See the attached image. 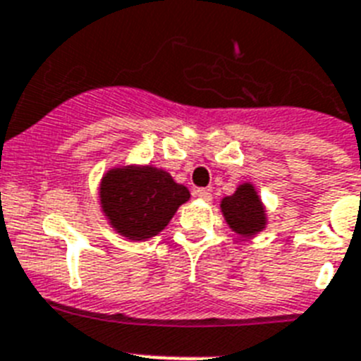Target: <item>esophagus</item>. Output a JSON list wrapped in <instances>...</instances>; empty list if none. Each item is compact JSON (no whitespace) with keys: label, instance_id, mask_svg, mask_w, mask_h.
Here are the masks:
<instances>
[{"label":"esophagus","instance_id":"obj_1","mask_svg":"<svg viewBox=\"0 0 361 361\" xmlns=\"http://www.w3.org/2000/svg\"><path fill=\"white\" fill-rule=\"evenodd\" d=\"M195 195L199 197V199H202V201H210L212 199V193L208 192V190H204V188H197Z\"/></svg>","mask_w":361,"mask_h":361}]
</instances>
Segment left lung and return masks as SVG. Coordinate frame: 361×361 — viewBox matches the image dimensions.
Instances as JSON below:
<instances>
[{"instance_id": "obj_1", "label": "left lung", "mask_w": 361, "mask_h": 361, "mask_svg": "<svg viewBox=\"0 0 361 361\" xmlns=\"http://www.w3.org/2000/svg\"><path fill=\"white\" fill-rule=\"evenodd\" d=\"M221 210L228 226L243 237L255 235L263 230L267 223L264 208L252 184H241L233 195L224 197Z\"/></svg>"}]
</instances>
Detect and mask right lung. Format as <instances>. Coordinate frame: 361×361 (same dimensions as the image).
I'll list each match as a JSON object with an SVG mask.
<instances>
[{
    "label": "right lung",
    "mask_w": 361,
    "mask_h": 361,
    "mask_svg": "<svg viewBox=\"0 0 361 361\" xmlns=\"http://www.w3.org/2000/svg\"><path fill=\"white\" fill-rule=\"evenodd\" d=\"M190 192L162 169L116 168L100 184L102 210L111 226L128 239L142 241L164 230Z\"/></svg>",
    "instance_id": "right-lung-1"
}]
</instances>
